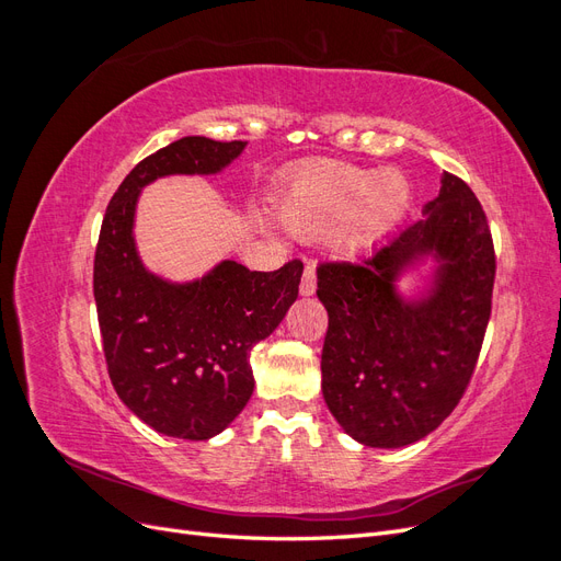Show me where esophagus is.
<instances>
[{"instance_id":"obj_1","label":"esophagus","mask_w":561,"mask_h":561,"mask_svg":"<svg viewBox=\"0 0 561 561\" xmlns=\"http://www.w3.org/2000/svg\"><path fill=\"white\" fill-rule=\"evenodd\" d=\"M299 293L301 297H311L316 293V264H307V268H304Z\"/></svg>"}]
</instances>
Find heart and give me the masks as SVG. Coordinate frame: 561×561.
<instances>
[{"mask_svg":"<svg viewBox=\"0 0 561 561\" xmlns=\"http://www.w3.org/2000/svg\"><path fill=\"white\" fill-rule=\"evenodd\" d=\"M410 206V182L396 171H369L346 163H313L278 198L280 225L316 241L334 231L344 252H365L393 231Z\"/></svg>","mask_w":561,"mask_h":561,"instance_id":"b5f03b06","label":"heart"}]
</instances>
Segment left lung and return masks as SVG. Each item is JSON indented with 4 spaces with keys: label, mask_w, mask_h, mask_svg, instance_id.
<instances>
[{
    "label": "left lung",
    "mask_w": 561,
    "mask_h": 561,
    "mask_svg": "<svg viewBox=\"0 0 561 561\" xmlns=\"http://www.w3.org/2000/svg\"><path fill=\"white\" fill-rule=\"evenodd\" d=\"M426 259L430 285L402 296L399 278ZM496 257L470 186L443 173L423 219L360 264H320L328 309L322 398L353 439L398 449L433 433L461 400L491 316Z\"/></svg>",
    "instance_id": "8db88e82"
}]
</instances>
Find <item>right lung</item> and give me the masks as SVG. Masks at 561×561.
Segmentation results:
<instances>
[{
	"instance_id": "obj_1",
	"label": "right lung",
	"mask_w": 561,
	"mask_h": 561,
	"mask_svg": "<svg viewBox=\"0 0 561 561\" xmlns=\"http://www.w3.org/2000/svg\"><path fill=\"white\" fill-rule=\"evenodd\" d=\"M245 145L190 135L159 149L118 184L100 227L93 295L110 379L128 410L168 437L210 439L243 412L250 351L295 304L304 266L250 271L222 260L194 280L161 278L135 245V208L147 184L217 175Z\"/></svg>"
}]
</instances>
